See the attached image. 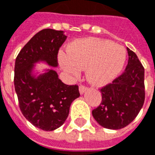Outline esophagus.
I'll return each mask as SVG.
<instances>
[{"label": "esophagus", "mask_w": 155, "mask_h": 155, "mask_svg": "<svg viewBox=\"0 0 155 155\" xmlns=\"http://www.w3.org/2000/svg\"><path fill=\"white\" fill-rule=\"evenodd\" d=\"M87 90V87H86V86H84V85H82V84L79 85V91H80V93H81V94L84 93Z\"/></svg>", "instance_id": "obj_1"}]
</instances>
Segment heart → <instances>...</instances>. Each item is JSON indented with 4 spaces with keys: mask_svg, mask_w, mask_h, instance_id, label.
I'll use <instances>...</instances> for the list:
<instances>
[{
    "mask_svg": "<svg viewBox=\"0 0 155 155\" xmlns=\"http://www.w3.org/2000/svg\"><path fill=\"white\" fill-rule=\"evenodd\" d=\"M68 54L59 56L61 68L73 76L87 68V79L95 85H104L117 76L126 60L123 46L96 38L78 40L69 45Z\"/></svg>",
    "mask_w": 155,
    "mask_h": 155,
    "instance_id": "heart-1",
    "label": "heart"
}]
</instances>
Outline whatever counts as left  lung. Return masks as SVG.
<instances>
[{
  "label": "left lung",
  "mask_w": 155,
  "mask_h": 155,
  "mask_svg": "<svg viewBox=\"0 0 155 155\" xmlns=\"http://www.w3.org/2000/svg\"><path fill=\"white\" fill-rule=\"evenodd\" d=\"M125 71L101 87L102 101L92 110L96 122L108 129L123 128L134 120L145 102V68L129 48Z\"/></svg>",
  "instance_id": "8db88e82"
}]
</instances>
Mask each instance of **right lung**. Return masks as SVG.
Returning <instances> with one entry per match:
<instances>
[{"mask_svg":"<svg viewBox=\"0 0 155 155\" xmlns=\"http://www.w3.org/2000/svg\"><path fill=\"white\" fill-rule=\"evenodd\" d=\"M67 37L63 31L43 29L32 37L16 57L15 88L23 115L43 131H53L64 123L70 105L80 93L78 85H66L50 70L37 78L31 75L35 62L58 65L59 50Z\"/></svg>","mask_w":155,"mask_h":155,"instance_id":"1","label":"right lung"}]
</instances>
